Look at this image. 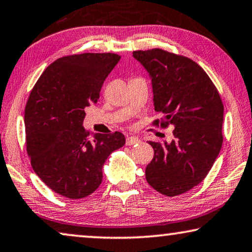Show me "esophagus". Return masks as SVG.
<instances>
[{
	"instance_id": "esophagus-1",
	"label": "esophagus",
	"mask_w": 252,
	"mask_h": 252,
	"mask_svg": "<svg viewBox=\"0 0 252 252\" xmlns=\"http://www.w3.org/2000/svg\"><path fill=\"white\" fill-rule=\"evenodd\" d=\"M139 143H140V139L137 137H129V138H126V144L127 145V146H132V145H136Z\"/></svg>"
}]
</instances>
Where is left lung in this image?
I'll return each instance as SVG.
<instances>
[{"label": "left lung", "instance_id": "1", "mask_svg": "<svg viewBox=\"0 0 252 252\" xmlns=\"http://www.w3.org/2000/svg\"><path fill=\"white\" fill-rule=\"evenodd\" d=\"M152 79L155 111L164 118L153 126H175L171 143L150 141L154 158L146 180L158 193L177 196L198 185L210 171L222 145L224 105L200 65L162 49L133 51Z\"/></svg>", "mask_w": 252, "mask_h": 252}]
</instances>
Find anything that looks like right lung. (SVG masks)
Masks as SVG:
<instances>
[{"label": "right lung", "instance_id": "add662e5", "mask_svg": "<svg viewBox=\"0 0 252 252\" xmlns=\"http://www.w3.org/2000/svg\"><path fill=\"white\" fill-rule=\"evenodd\" d=\"M121 57L70 55L50 63L35 83L25 107L26 150L42 182L70 200L83 198L102 182L109 154L126 144L121 132L94 134L82 126L102 83Z\"/></svg>", "mask_w": 252, "mask_h": 252}]
</instances>
